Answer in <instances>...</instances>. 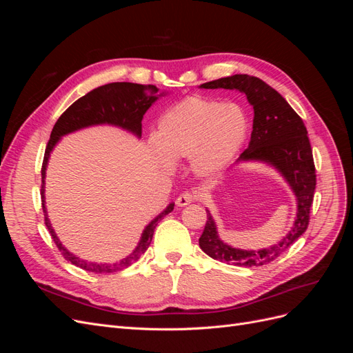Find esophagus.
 <instances>
[{"label": "esophagus", "instance_id": "34e87169", "mask_svg": "<svg viewBox=\"0 0 353 353\" xmlns=\"http://www.w3.org/2000/svg\"><path fill=\"white\" fill-rule=\"evenodd\" d=\"M197 200V196L194 193H183L176 197V206L179 208H184L190 203H194Z\"/></svg>", "mask_w": 353, "mask_h": 353}]
</instances>
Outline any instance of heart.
<instances>
[{
	"instance_id": "1",
	"label": "heart",
	"mask_w": 353,
	"mask_h": 353,
	"mask_svg": "<svg viewBox=\"0 0 353 353\" xmlns=\"http://www.w3.org/2000/svg\"><path fill=\"white\" fill-rule=\"evenodd\" d=\"M248 134L241 105L190 97L160 116L156 154L165 169L174 168V159L190 157L197 175L215 176L237 156Z\"/></svg>"
}]
</instances>
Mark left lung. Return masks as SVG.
<instances>
[{
	"mask_svg": "<svg viewBox=\"0 0 353 353\" xmlns=\"http://www.w3.org/2000/svg\"><path fill=\"white\" fill-rule=\"evenodd\" d=\"M200 88H223L245 94L254 113L253 131L249 147L241 153L239 162L271 165L287 181L297 200L296 219L287 236L276 244L258 250H243L223 243L208 210L205 231L199 239L200 249L219 262L248 268L272 262L302 236L309 223L316 175L306 126L280 92L250 74H232L201 83Z\"/></svg>",
	"mask_w": 353,
	"mask_h": 353,
	"instance_id": "left-lung-1",
	"label": "left lung"
}]
</instances>
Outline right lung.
I'll use <instances>...</instances> for the list:
<instances>
[{
  "instance_id": "right-lung-1",
  "label": "right lung",
  "mask_w": 353,
  "mask_h": 353,
  "mask_svg": "<svg viewBox=\"0 0 353 353\" xmlns=\"http://www.w3.org/2000/svg\"><path fill=\"white\" fill-rule=\"evenodd\" d=\"M159 88L154 85H141V83H132V82H113L103 85V87L95 88L85 94L83 97L74 101L70 108L63 113L54 128H52L50 140L46 148L44 160H42L41 175H42V185H41V199H42V209H44L46 216V225L51 234L52 240H54L56 245L61 254L65 256V259L72 262L74 266L79 268L95 272V274H108V272H116L132 265L135 261L140 259V256L148 249V245L152 243L153 232L157 225V222L162 219L168 213L174 210V203L162 212L148 223L145 230L141 234V240L138 243L135 250L126 256L125 259L114 262V263H97V262H88L78 258L77 254L69 252L65 245L59 240L57 234L52 230L48 213L46 208V172L48 159L52 152V148L60 141L61 137H65L70 132L83 130V128L94 126V125H113L117 128L134 134L135 137H141V121L145 112L150 109V105L160 97L162 94H157Z\"/></svg>"
}]
</instances>
